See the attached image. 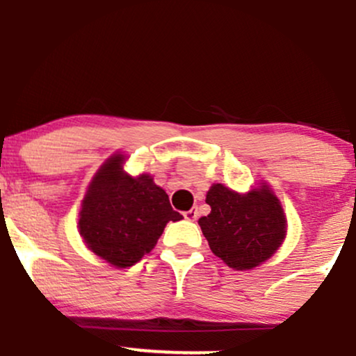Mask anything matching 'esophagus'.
<instances>
[{
  "label": "esophagus",
  "mask_w": 356,
  "mask_h": 356,
  "mask_svg": "<svg viewBox=\"0 0 356 356\" xmlns=\"http://www.w3.org/2000/svg\"><path fill=\"white\" fill-rule=\"evenodd\" d=\"M184 218H186L187 220H195V219H197V211H195V209L186 211V212H184Z\"/></svg>",
  "instance_id": "obj_1"
}]
</instances>
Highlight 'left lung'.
<instances>
[{"instance_id":"obj_1","label":"left lung","mask_w":356,"mask_h":356,"mask_svg":"<svg viewBox=\"0 0 356 356\" xmlns=\"http://www.w3.org/2000/svg\"><path fill=\"white\" fill-rule=\"evenodd\" d=\"M206 202L211 212L199 219L211 251L238 271L268 261L286 238L283 206L266 182L249 192H236L224 184H212Z\"/></svg>"}]
</instances>
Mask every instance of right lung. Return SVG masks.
I'll return each mask as SVG.
<instances>
[{
    "label": "right lung",
    "instance_id": "right-lung-1",
    "mask_svg": "<svg viewBox=\"0 0 356 356\" xmlns=\"http://www.w3.org/2000/svg\"><path fill=\"white\" fill-rule=\"evenodd\" d=\"M125 155L113 154L88 184L79 231L92 252L113 268H130L150 252L169 220H181L169 195L150 174L124 170Z\"/></svg>",
    "mask_w": 356,
    "mask_h": 356
}]
</instances>
